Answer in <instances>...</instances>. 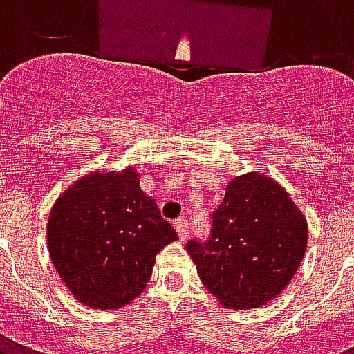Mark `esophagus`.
<instances>
[{
	"label": "esophagus",
	"instance_id": "34e87169",
	"mask_svg": "<svg viewBox=\"0 0 354 354\" xmlns=\"http://www.w3.org/2000/svg\"><path fill=\"white\" fill-rule=\"evenodd\" d=\"M174 227L178 231V237L182 239V241L189 237V223H187V220H176Z\"/></svg>",
	"mask_w": 354,
	"mask_h": 354
}]
</instances>
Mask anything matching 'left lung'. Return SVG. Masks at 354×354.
<instances>
[{
    "mask_svg": "<svg viewBox=\"0 0 354 354\" xmlns=\"http://www.w3.org/2000/svg\"><path fill=\"white\" fill-rule=\"evenodd\" d=\"M307 246V222L274 180L250 172L231 180L210 214V235L185 248L222 305L252 309L279 296Z\"/></svg>",
    "mask_w": 354,
    "mask_h": 354,
    "instance_id": "1",
    "label": "left lung"
}]
</instances>
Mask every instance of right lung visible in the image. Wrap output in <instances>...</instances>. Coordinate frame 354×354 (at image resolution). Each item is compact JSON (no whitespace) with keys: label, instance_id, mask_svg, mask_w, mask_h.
I'll return each instance as SVG.
<instances>
[{"label":"right lung","instance_id":"add662e5","mask_svg":"<svg viewBox=\"0 0 354 354\" xmlns=\"http://www.w3.org/2000/svg\"><path fill=\"white\" fill-rule=\"evenodd\" d=\"M138 172H94L53 207L50 260L83 305L117 309L146 288L155 256L176 241L174 227L140 189Z\"/></svg>","mask_w":354,"mask_h":354}]
</instances>
